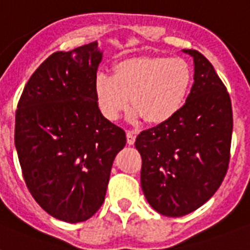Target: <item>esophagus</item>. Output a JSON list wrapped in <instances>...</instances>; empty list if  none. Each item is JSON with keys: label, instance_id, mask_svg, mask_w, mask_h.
I'll list each match as a JSON object with an SVG mask.
<instances>
[{"label": "esophagus", "instance_id": "esophagus-1", "mask_svg": "<svg viewBox=\"0 0 250 250\" xmlns=\"http://www.w3.org/2000/svg\"><path fill=\"white\" fill-rule=\"evenodd\" d=\"M136 141V133L133 131H127V144L133 145Z\"/></svg>", "mask_w": 250, "mask_h": 250}]
</instances>
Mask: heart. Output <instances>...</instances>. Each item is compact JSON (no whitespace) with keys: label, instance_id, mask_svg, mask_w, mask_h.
<instances>
[{"label":"heart","instance_id":"b5f03b06","mask_svg":"<svg viewBox=\"0 0 250 250\" xmlns=\"http://www.w3.org/2000/svg\"><path fill=\"white\" fill-rule=\"evenodd\" d=\"M190 81V68L182 58H125L114 64L113 76L98 73L96 103L109 121H117L131 103L133 118L160 125L179 112Z\"/></svg>","mask_w":250,"mask_h":250}]
</instances>
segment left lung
<instances>
[{"mask_svg":"<svg viewBox=\"0 0 250 250\" xmlns=\"http://www.w3.org/2000/svg\"><path fill=\"white\" fill-rule=\"evenodd\" d=\"M193 57L194 83L182 108L169 121L136 138L141 154V187L150 206L169 217L188 215L221 186L230 161L231 100L209 61Z\"/></svg>","mask_w":250,"mask_h":250,"instance_id":"obj_1","label":"left lung"}]
</instances>
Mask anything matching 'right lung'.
I'll use <instances>...</instances> for the list:
<instances>
[{"label":"right lung","mask_w":250,"mask_h":250,"mask_svg":"<svg viewBox=\"0 0 250 250\" xmlns=\"http://www.w3.org/2000/svg\"><path fill=\"white\" fill-rule=\"evenodd\" d=\"M98 42L50 54L18 103L15 146L29 192L62 221L90 219L105 198L125 132L102 114L95 79Z\"/></svg>","instance_id":"add662e5"}]
</instances>
